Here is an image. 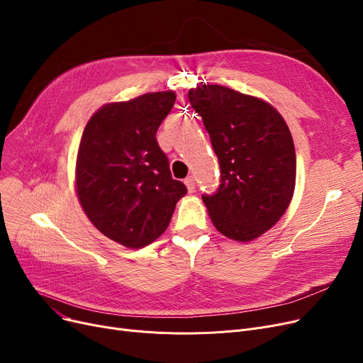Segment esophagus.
<instances>
[{"instance_id": "obj_1", "label": "esophagus", "mask_w": 363, "mask_h": 363, "mask_svg": "<svg viewBox=\"0 0 363 363\" xmlns=\"http://www.w3.org/2000/svg\"><path fill=\"white\" fill-rule=\"evenodd\" d=\"M185 185H186V188H188V191L189 193H193L194 189H196V182H194V178L193 177H188L185 181Z\"/></svg>"}]
</instances>
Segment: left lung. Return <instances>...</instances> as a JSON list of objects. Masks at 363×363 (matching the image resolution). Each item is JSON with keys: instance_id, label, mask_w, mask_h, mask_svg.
<instances>
[{"instance_id": "left-lung-1", "label": "left lung", "mask_w": 363, "mask_h": 363, "mask_svg": "<svg viewBox=\"0 0 363 363\" xmlns=\"http://www.w3.org/2000/svg\"><path fill=\"white\" fill-rule=\"evenodd\" d=\"M188 100L203 119L220 166L218 193L203 196L208 216L222 235L253 241L291 203V132L272 104L231 88L201 84L188 91Z\"/></svg>"}]
</instances>
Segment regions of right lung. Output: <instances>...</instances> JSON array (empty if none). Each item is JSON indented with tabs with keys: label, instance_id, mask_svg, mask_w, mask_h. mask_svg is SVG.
Returning <instances> with one entry per match:
<instances>
[{
	"label": "right lung",
	"instance_id": "1",
	"mask_svg": "<svg viewBox=\"0 0 363 363\" xmlns=\"http://www.w3.org/2000/svg\"><path fill=\"white\" fill-rule=\"evenodd\" d=\"M177 94L108 103L88 121L76 157V196L91 223L128 249L157 240L186 186L172 178L156 132Z\"/></svg>",
	"mask_w": 363,
	"mask_h": 363
}]
</instances>
